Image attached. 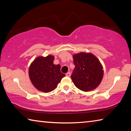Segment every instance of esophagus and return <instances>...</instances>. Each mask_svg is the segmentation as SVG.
Returning a JSON list of instances; mask_svg holds the SVG:
<instances>
[{"mask_svg":"<svg viewBox=\"0 0 131 131\" xmlns=\"http://www.w3.org/2000/svg\"><path fill=\"white\" fill-rule=\"evenodd\" d=\"M70 75H71V73L70 72H68L66 74V76H67V77H70Z\"/></svg>","mask_w":131,"mask_h":131,"instance_id":"1","label":"esophagus"}]
</instances>
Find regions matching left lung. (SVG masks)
Instances as JSON below:
<instances>
[{
	"label": "left lung",
	"instance_id": "8db88e82",
	"mask_svg": "<svg viewBox=\"0 0 131 131\" xmlns=\"http://www.w3.org/2000/svg\"><path fill=\"white\" fill-rule=\"evenodd\" d=\"M73 58L75 68L71 79L75 86L84 92L98 87L103 76V66L98 59L86 52L74 54Z\"/></svg>",
	"mask_w": 131,
	"mask_h": 131
}]
</instances>
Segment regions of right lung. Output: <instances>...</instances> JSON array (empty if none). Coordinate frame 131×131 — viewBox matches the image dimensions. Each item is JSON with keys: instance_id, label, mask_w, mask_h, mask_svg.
<instances>
[{"instance_id": "obj_1", "label": "right lung", "mask_w": 131, "mask_h": 131, "mask_svg": "<svg viewBox=\"0 0 131 131\" xmlns=\"http://www.w3.org/2000/svg\"><path fill=\"white\" fill-rule=\"evenodd\" d=\"M54 56L38 57L30 64L29 76L34 87L40 91L50 92L57 87V85L65 74L61 72L60 65H54Z\"/></svg>"}]
</instances>
